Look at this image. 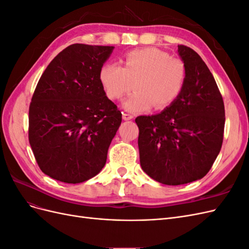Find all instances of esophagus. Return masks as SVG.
<instances>
[{"label": "esophagus", "mask_w": 249, "mask_h": 249, "mask_svg": "<svg viewBox=\"0 0 249 249\" xmlns=\"http://www.w3.org/2000/svg\"><path fill=\"white\" fill-rule=\"evenodd\" d=\"M123 118L124 120H131L134 118V116L132 114H129V113H125V112H123Z\"/></svg>", "instance_id": "esophagus-1"}]
</instances>
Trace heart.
I'll list each match as a JSON object with an SVG mask.
<instances>
[{
  "instance_id": "obj_1",
  "label": "heart",
  "mask_w": 249,
  "mask_h": 249,
  "mask_svg": "<svg viewBox=\"0 0 249 249\" xmlns=\"http://www.w3.org/2000/svg\"><path fill=\"white\" fill-rule=\"evenodd\" d=\"M124 64V67L114 62L103 65L100 80L111 100L123 99L134 87L137 89L124 103L127 111L144 112L154 106L162 110L183 92L187 66L182 59L155 48H144L127 52Z\"/></svg>"
}]
</instances>
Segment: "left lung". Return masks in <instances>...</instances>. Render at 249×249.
I'll use <instances>...</instances> for the list:
<instances>
[{
	"label": "left lung",
	"mask_w": 249,
	"mask_h": 249,
	"mask_svg": "<svg viewBox=\"0 0 249 249\" xmlns=\"http://www.w3.org/2000/svg\"><path fill=\"white\" fill-rule=\"evenodd\" d=\"M187 81L178 99L160 114L138 116L141 167L165 185H183L205 177L219 154L224 134L222 95L196 52L179 44Z\"/></svg>",
	"instance_id": "8db88e82"
}]
</instances>
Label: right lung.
Wrapping results in <instances>:
<instances>
[{
	"instance_id": "right-lung-1",
	"label": "right lung",
	"mask_w": 249,
	"mask_h": 249,
	"mask_svg": "<svg viewBox=\"0 0 249 249\" xmlns=\"http://www.w3.org/2000/svg\"><path fill=\"white\" fill-rule=\"evenodd\" d=\"M113 47L74 43L52 60L29 107V142L43 173L67 184L105 166L122 112L105 93L100 71Z\"/></svg>"
}]
</instances>
